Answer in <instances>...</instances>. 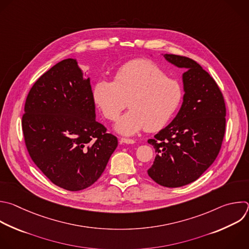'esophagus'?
I'll list each match as a JSON object with an SVG mask.
<instances>
[{"mask_svg":"<svg viewBox=\"0 0 249 249\" xmlns=\"http://www.w3.org/2000/svg\"><path fill=\"white\" fill-rule=\"evenodd\" d=\"M120 143H127V144H133L135 143V141L132 139H126V138H121L120 139Z\"/></svg>","mask_w":249,"mask_h":249,"instance_id":"34e87169","label":"esophagus"}]
</instances>
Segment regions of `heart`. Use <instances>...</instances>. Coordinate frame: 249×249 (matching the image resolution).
I'll return each mask as SVG.
<instances>
[{"mask_svg":"<svg viewBox=\"0 0 249 249\" xmlns=\"http://www.w3.org/2000/svg\"><path fill=\"white\" fill-rule=\"evenodd\" d=\"M184 92L180 82L166 76L156 63L137 59L122 65L114 81L100 79L93 97L104 116L115 120L128 100L130 108L114 125L117 133L132 136L142 129L156 131L164 127L179 108Z\"/></svg>","mask_w":249,"mask_h":249,"instance_id":"1","label":"heart"}]
</instances>
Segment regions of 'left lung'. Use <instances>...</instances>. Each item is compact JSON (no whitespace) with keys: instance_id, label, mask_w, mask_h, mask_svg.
<instances>
[{"instance_id":"1","label":"left lung","mask_w":249,"mask_h":249,"mask_svg":"<svg viewBox=\"0 0 249 249\" xmlns=\"http://www.w3.org/2000/svg\"><path fill=\"white\" fill-rule=\"evenodd\" d=\"M179 68L184 97L172 122L149 139L156 156L148 176L167 188H179L197 180L216 159L226 127V107L214 79L195 60L165 53Z\"/></svg>"}]
</instances>
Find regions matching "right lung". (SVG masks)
<instances>
[{"label":"right lung","instance_id":"obj_1","mask_svg":"<svg viewBox=\"0 0 249 249\" xmlns=\"http://www.w3.org/2000/svg\"><path fill=\"white\" fill-rule=\"evenodd\" d=\"M74 58L45 72L31 88L22 130L37 167L71 192L92 186L117 147V138L96 119L90 77Z\"/></svg>","mask_w":249,"mask_h":249}]
</instances>
